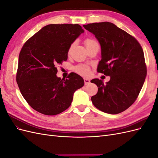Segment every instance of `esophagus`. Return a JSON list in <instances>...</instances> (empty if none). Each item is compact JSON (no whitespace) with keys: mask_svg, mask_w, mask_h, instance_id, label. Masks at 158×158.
Segmentation results:
<instances>
[{"mask_svg":"<svg viewBox=\"0 0 158 158\" xmlns=\"http://www.w3.org/2000/svg\"><path fill=\"white\" fill-rule=\"evenodd\" d=\"M84 84H85V85H88V84H89L90 83V80L89 79L84 78Z\"/></svg>","mask_w":158,"mask_h":158,"instance_id":"34e87169","label":"esophagus"}]
</instances>
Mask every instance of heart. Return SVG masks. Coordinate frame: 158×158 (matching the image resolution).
Returning a JSON list of instances; mask_svg holds the SVG:
<instances>
[{
    "mask_svg": "<svg viewBox=\"0 0 158 158\" xmlns=\"http://www.w3.org/2000/svg\"><path fill=\"white\" fill-rule=\"evenodd\" d=\"M84 43H85V47H86V48H88V47L92 46V45H93L94 44H98V43L95 41L94 40L89 39V38L85 40ZM72 47H73V45L70 47V48L69 49V51H70ZM76 72H77L78 73H79L80 74L84 76H87L89 74V66H88L87 65H85V64H81V65H79L78 66H76Z\"/></svg>",
    "mask_w": 158,
    "mask_h": 158,
    "instance_id": "1",
    "label": "heart"
}]
</instances>
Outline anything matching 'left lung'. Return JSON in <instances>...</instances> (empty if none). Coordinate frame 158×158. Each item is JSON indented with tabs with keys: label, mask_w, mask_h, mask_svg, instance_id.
I'll return each mask as SVG.
<instances>
[{
	"label": "left lung",
	"mask_w": 158,
	"mask_h": 158,
	"mask_svg": "<svg viewBox=\"0 0 158 158\" xmlns=\"http://www.w3.org/2000/svg\"><path fill=\"white\" fill-rule=\"evenodd\" d=\"M95 35L101 45L102 59L98 72L110 76L91 80L98 87L91 99L94 106L109 114L125 111L134 103L143 86L147 70L144 52L135 37L114 23L103 22L83 25Z\"/></svg>",
	"instance_id": "1"
}]
</instances>
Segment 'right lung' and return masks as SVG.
<instances>
[{
    "instance_id": "add662e5",
    "label": "right lung",
    "mask_w": 158,
    "mask_h": 158,
    "mask_svg": "<svg viewBox=\"0 0 158 158\" xmlns=\"http://www.w3.org/2000/svg\"><path fill=\"white\" fill-rule=\"evenodd\" d=\"M84 32L78 24H49L23 45L19 55L16 82L22 96L35 111L55 115L71 105L75 91L84 85L74 73L68 79L56 76L57 69L67 60L72 44Z\"/></svg>"
}]
</instances>
